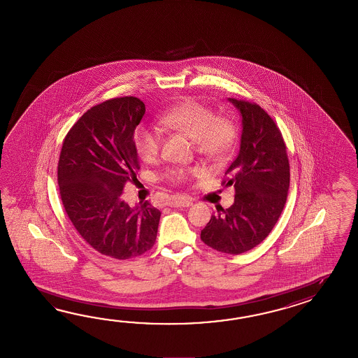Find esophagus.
Listing matches in <instances>:
<instances>
[{"instance_id": "1", "label": "esophagus", "mask_w": 358, "mask_h": 358, "mask_svg": "<svg viewBox=\"0 0 358 358\" xmlns=\"http://www.w3.org/2000/svg\"><path fill=\"white\" fill-rule=\"evenodd\" d=\"M192 198L189 197H176L169 201L170 207H189L192 206Z\"/></svg>"}]
</instances>
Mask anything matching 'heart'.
<instances>
[{"instance_id":"1","label":"heart","mask_w":358,"mask_h":358,"mask_svg":"<svg viewBox=\"0 0 358 358\" xmlns=\"http://www.w3.org/2000/svg\"><path fill=\"white\" fill-rule=\"evenodd\" d=\"M159 124L165 131H176L193 139L197 152L213 160L225 159L238 138L236 122L227 116H215L210 107L197 99H185L169 107L159 115ZM162 141L161 130L145 124L138 127L133 138L139 159L150 164L159 159ZM197 173V169H171L168 178L182 182Z\"/></svg>"}]
</instances>
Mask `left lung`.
<instances>
[{
	"mask_svg": "<svg viewBox=\"0 0 358 358\" xmlns=\"http://www.w3.org/2000/svg\"><path fill=\"white\" fill-rule=\"evenodd\" d=\"M242 116L241 148L222 184L236 189L234 203L213 215L201 239L216 251L241 255L266 238L282 215L289 189V160L282 133L264 108L229 99Z\"/></svg>",
	"mask_w": 358,
	"mask_h": 358,
	"instance_id": "8db88e82",
	"label": "left lung"
}]
</instances>
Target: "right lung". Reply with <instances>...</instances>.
<instances>
[{"instance_id": "right-lung-1", "label": "right lung", "mask_w": 358, "mask_h": 358, "mask_svg": "<svg viewBox=\"0 0 358 358\" xmlns=\"http://www.w3.org/2000/svg\"><path fill=\"white\" fill-rule=\"evenodd\" d=\"M145 113L137 97L107 99L84 113L61 148L57 182L68 217L92 248L113 259L141 256L157 236L160 211L122 199L127 182L137 179L133 138Z\"/></svg>"}]
</instances>
